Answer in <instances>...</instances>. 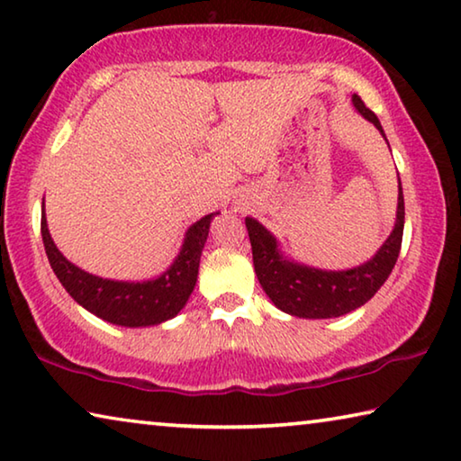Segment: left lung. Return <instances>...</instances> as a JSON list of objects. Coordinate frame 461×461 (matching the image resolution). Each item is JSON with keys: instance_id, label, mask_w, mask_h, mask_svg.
Wrapping results in <instances>:
<instances>
[{"instance_id": "left-lung-1", "label": "left lung", "mask_w": 461, "mask_h": 461, "mask_svg": "<svg viewBox=\"0 0 461 461\" xmlns=\"http://www.w3.org/2000/svg\"><path fill=\"white\" fill-rule=\"evenodd\" d=\"M353 104L384 135L382 122H379L375 113L369 111L357 94H353ZM398 191L396 225H393L390 238L385 240L374 258L348 270H322L287 260L281 254L273 233L257 219L246 217L254 270H257L258 281L270 302L291 316L313 320L345 316V313L367 303L390 276L400 254L402 231H404L402 185Z\"/></svg>"}]
</instances>
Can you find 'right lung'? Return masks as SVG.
<instances>
[{"label":"right lung","mask_w":461,"mask_h":461,"mask_svg":"<svg viewBox=\"0 0 461 461\" xmlns=\"http://www.w3.org/2000/svg\"><path fill=\"white\" fill-rule=\"evenodd\" d=\"M217 213L204 215L193 223L172 267L164 270L158 279L141 283L102 279V276L86 273L69 262L57 250L53 238H50L45 209L41 215V233L50 268L61 281L65 291L82 308L111 324L139 328L162 324L185 308L196 285L201 252L204 242H207L211 219Z\"/></svg>","instance_id":"obj_1"}]
</instances>
